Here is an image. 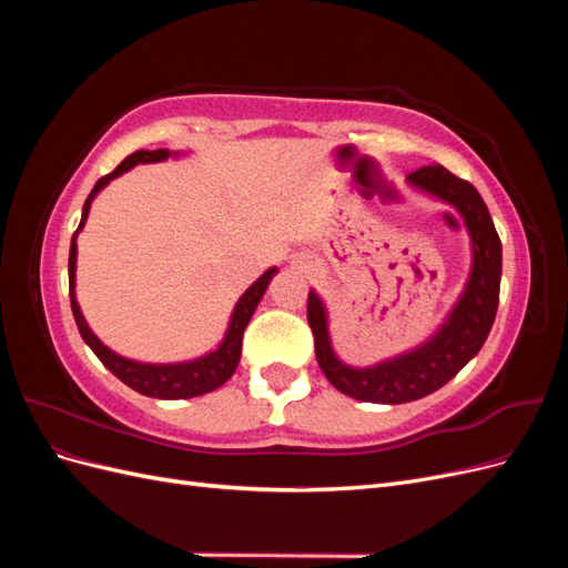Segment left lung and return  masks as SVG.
<instances>
[{"instance_id":"left-lung-1","label":"left lung","mask_w":568,"mask_h":568,"mask_svg":"<svg viewBox=\"0 0 568 568\" xmlns=\"http://www.w3.org/2000/svg\"><path fill=\"white\" fill-rule=\"evenodd\" d=\"M407 184L440 203H448L462 215L471 242V270L459 298L432 336L417 343L415 348L367 367L348 365L336 355L329 332V311L324 298L311 288L307 322L315 336L317 365L334 388L363 403H412L448 384L486 343L495 322L497 301H500L503 244L488 205L474 184L455 178L438 163L415 170L407 175Z\"/></svg>"}]
</instances>
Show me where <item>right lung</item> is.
<instances>
[{"label":"right lung","instance_id":"1","mask_svg":"<svg viewBox=\"0 0 568 568\" xmlns=\"http://www.w3.org/2000/svg\"><path fill=\"white\" fill-rule=\"evenodd\" d=\"M186 156V151H170V149H156V151H134L130 156L120 163L113 173L104 175L101 180H97L94 189L90 192L88 201L82 205V217L80 225L71 239V255H68V286H71V307H73V317L80 329L82 341L94 351V355L104 363V367L109 372H113L120 382L125 386H130L132 390L149 395V398H161V400H184V398H196V395L211 393L215 388H220L225 384L230 376L236 372L239 359H242V338H244V329L248 326L257 303L265 296V288L270 286L272 277L277 274V267H270L265 274H261L244 294L242 298L236 301L234 311L230 315L227 329L222 341L213 351H209L201 357L194 359H184V363H140V359H130L118 355L115 351H111L109 346L99 341V336L90 329L88 320H84L80 303L75 296V265H78V234L82 232L84 222H88L92 201L99 196L101 189H104L111 180L120 178L128 170H132L134 165L142 163H163L168 159H182Z\"/></svg>","mask_w":568,"mask_h":568}]
</instances>
